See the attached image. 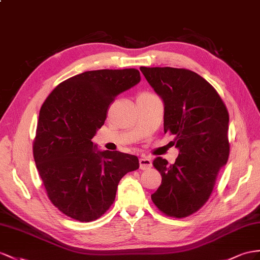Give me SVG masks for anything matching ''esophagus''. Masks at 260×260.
I'll return each mask as SVG.
<instances>
[{"label": "esophagus", "instance_id": "34e87169", "mask_svg": "<svg viewBox=\"0 0 260 260\" xmlns=\"http://www.w3.org/2000/svg\"><path fill=\"white\" fill-rule=\"evenodd\" d=\"M151 160L148 157H142L139 159V169L142 170H147L149 168H151Z\"/></svg>", "mask_w": 260, "mask_h": 260}]
</instances>
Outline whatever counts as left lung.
Listing matches in <instances>:
<instances>
[{
	"mask_svg": "<svg viewBox=\"0 0 260 260\" xmlns=\"http://www.w3.org/2000/svg\"><path fill=\"white\" fill-rule=\"evenodd\" d=\"M141 71L162 100L164 131L176 136L179 149L174 165L161 157L152 161L162 180L151 200L166 215L189 216L208 201L228 162L229 112L216 90L193 71L170 67H141Z\"/></svg>",
	"mask_w": 260,
	"mask_h": 260,
	"instance_id": "left-lung-1",
	"label": "left lung"
}]
</instances>
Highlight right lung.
<instances>
[{"mask_svg": "<svg viewBox=\"0 0 260 260\" xmlns=\"http://www.w3.org/2000/svg\"><path fill=\"white\" fill-rule=\"evenodd\" d=\"M139 81L136 69L85 71L61 82L42 105L32 152L49 200L67 216L99 218L114 202L119 180L139 168L136 156L99 150L91 141L110 104Z\"/></svg>", "mask_w": 260, "mask_h": 260, "instance_id": "add662e5", "label": "right lung"}]
</instances>
